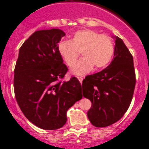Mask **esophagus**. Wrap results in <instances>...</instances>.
I'll list each match as a JSON object with an SVG mask.
<instances>
[{"mask_svg": "<svg viewBox=\"0 0 149 149\" xmlns=\"http://www.w3.org/2000/svg\"><path fill=\"white\" fill-rule=\"evenodd\" d=\"M77 79H78V80L79 81V82L82 84V80H83V77H77Z\"/></svg>", "mask_w": 149, "mask_h": 149, "instance_id": "esophagus-1", "label": "esophagus"}]
</instances>
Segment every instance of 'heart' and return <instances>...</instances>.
Returning <instances> with one entry per match:
<instances>
[{"instance_id": "b5f03b06", "label": "heart", "mask_w": 149, "mask_h": 149, "mask_svg": "<svg viewBox=\"0 0 149 149\" xmlns=\"http://www.w3.org/2000/svg\"><path fill=\"white\" fill-rule=\"evenodd\" d=\"M57 50L67 66L71 67L80 52L84 57L72 67L70 72L77 76H82L95 67V70L105 68L112 60L114 45L112 39L107 35L92 29H80L73 34L71 40H62Z\"/></svg>"}]
</instances>
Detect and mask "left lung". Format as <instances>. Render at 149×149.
Wrapping results in <instances>:
<instances>
[{"label":"left lung","instance_id":"left-lung-1","mask_svg":"<svg viewBox=\"0 0 149 149\" xmlns=\"http://www.w3.org/2000/svg\"><path fill=\"white\" fill-rule=\"evenodd\" d=\"M115 40L114 58L102 71L88 75L82 81V94L91 100L88 111L91 124L104 127L123 117L132 101L135 85L133 58L122 39Z\"/></svg>","mask_w":149,"mask_h":149}]
</instances>
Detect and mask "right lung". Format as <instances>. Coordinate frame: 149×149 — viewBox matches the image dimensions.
<instances>
[{
    "label": "right lung",
    "mask_w": 149,
    "mask_h": 149,
    "mask_svg": "<svg viewBox=\"0 0 149 149\" xmlns=\"http://www.w3.org/2000/svg\"><path fill=\"white\" fill-rule=\"evenodd\" d=\"M66 34L59 29L35 31L20 48L14 70V93L29 121L43 130L67 123V111L82 98L76 77L61 81L67 73L57 50Z\"/></svg>",
    "instance_id": "add662e5"
}]
</instances>
